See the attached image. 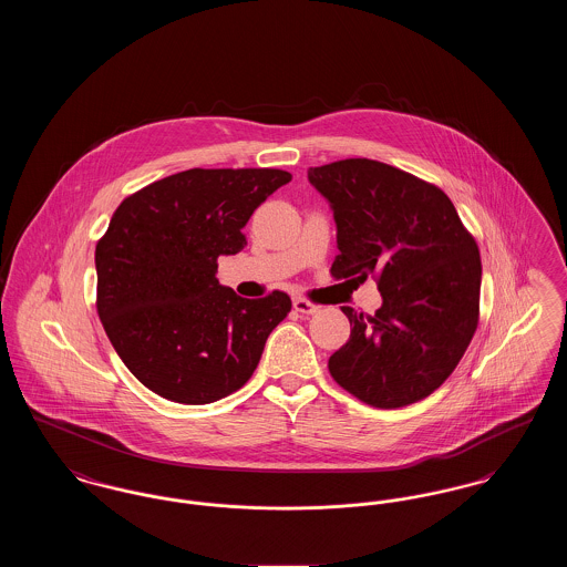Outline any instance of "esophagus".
<instances>
[{"label":"esophagus","instance_id":"esophagus-1","mask_svg":"<svg viewBox=\"0 0 567 567\" xmlns=\"http://www.w3.org/2000/svg\"><path fill=\"white\" fill-rule=\"evenodd\" d=\"M293 308H296V312H299V315H317L319 312V306L308 301V299H303V297H296L293 299Z\"/></svg>","mask_w":567,"mask_h":567}]
</instances>
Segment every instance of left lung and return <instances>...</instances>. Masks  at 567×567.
<instances>
[{
  "mask_svg": "<svg viewBox=\"0 0 567 567\" xmlns=\"http://www.w3.org/2000/svg\"><path fill=\"white\" fill-rule=\"evenodd\" d=\"M338 227L336 280L377 278L374 317L344 306L349 342L329 374L374 408L414 404L453 374L481 303V252L449 195L404 169L342 159L308 169Z\"/></svg>",
  "mask_w": 567,
  "mask_h": 567,
  "instance_id": "left-lung-1",
  "label": "left lung"
}]
</instances>
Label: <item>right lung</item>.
I'll return each instance as SVG.
<instances>
[{
  "label": "right lung",
  "instance_id": "obj_1",
  "mask_svg": "<svg viewBox=\"0 0 567 567\" xmlns=\"http://www.w3.org/2000/svg\"><path fill=\"white\" fill-rule=\"evenodd\" d=\"M291 181L285 169L172 174L125 197L95 246L97 315L127 370L178 404H210L259 365L291 297L244 299L218 285L220 255L246 246L250 215Z\"/></svg>",
  "mask_w": 567,
  "mask_h": 567
}]
</instances>
